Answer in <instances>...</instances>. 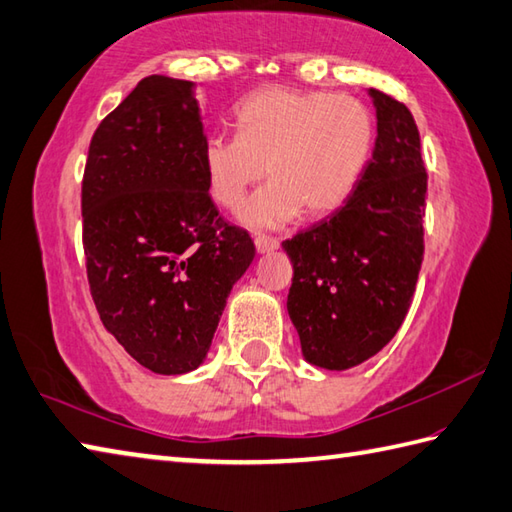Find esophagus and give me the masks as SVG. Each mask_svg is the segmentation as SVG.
Segmentation results:
<instances>
[{
  "instance_id": "1",
  "label": "esophagus",
  "mask_w": 512,
  "mask_h": 512,
  "mask_svg": "<svg viewBox=\"0 0 512 512\" xmlns=\"http://www.w3.org/2000/svg\"><path fill=\"white\" fill-rule=\"evenodd\" d=\"M255 248L257 253H273V250L279 248V239L268 235H255Z\"/></svg>"
}]
</instances>
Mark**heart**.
Returning a JSON list of instances; mask_svg holds the SVG:
<instances>
[{
	"label": "heart",
	"mask_w": 512,
	"mask_h": 512,
	"mask_svg": "<svg viewBox=\"0 0 512 512\" xmlns=\"http://www.w3.org/2000/svg\"><path fill=\"white\" fill-rule=\"evenodd\" d=\"M237 135L204 144V173L219 206H242L259 179L273 177L244 206L248 228H282L302 213L342 208L362 182L375 148V115L362 99L264 88L235 110Z\"/></svg>",
	"instance_id": "obj_1"
}]
</instances>
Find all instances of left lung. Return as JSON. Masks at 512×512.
Wrapping results in <instances>:
<instances>
[{"mask_svg": "<svg viewBox=\"0 0 512 512\" xmlns=\"http://www.w3.org/2000/svg\"><path fill=\"white\" fill-rule=\"evenodd\" d=\"M377 115L362 182L333 215L282 244L293 264L288 315L308 364L348 370L402 326L424 259L428 175L410 110L368 88Z\"/></svg>", "mask_w": 512, "mask_h": 512, "instance_id": "1", "label": "left lung"}]
</instances>
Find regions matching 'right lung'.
I'll use <instances>...</instances> for the list:
<instances>
[{
    "label": "right lung",
    "instance_id": "1",
    "mask_svg": "<svg viewBox=\"0 0 512 512\" xmlns=\"http://www.w3.org/2000/svg\"><path fill=\"white\" fill-rule=\"evenodd\" d=\"M206 130L186 79L150 75L95 130L82 184L88 284L106 330L157 375L204 364L246 230L208 195Z\"/></svg>",
    "mask_w": 512,
    "mask_h": 512
}]
</instances>
